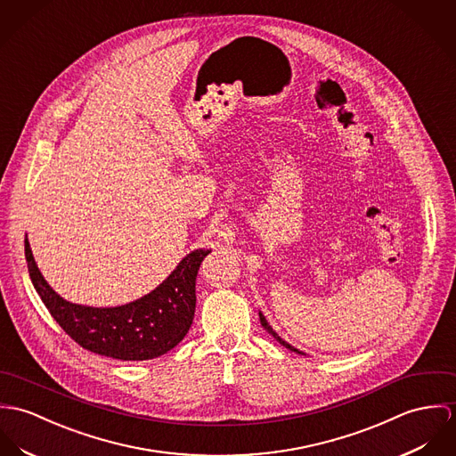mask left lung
<instances>
[{"instance_id": "1", "label": "left lung", "mask_w": 456, "mask_h": 456, "mask_svg": "<svg viewBox=\"0 0 456 456\" xmlns=\"http://www.w3.org/2000/svg\"><path fill=\"white\" fill-rule=\"evenodd\" d=\"M258 318H260V323H262V327H264V329H265V330H267V332H269V334H271V336H273V338H274V339H276V341H278V343H280V345H281V346H285V348H287V350H290V352H294V354H303V352H301V350H297V348H294V346H292V345H289V343H287V341H285V339H281V338H280V336H278V334H276V330H273V327H271V325H269V323H267V320H265V316H264V314H262V313H260V311H258Z\"/></svg>"}]
</instances>
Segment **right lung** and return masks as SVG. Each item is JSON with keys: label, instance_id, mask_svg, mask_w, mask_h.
Wrapping results in <instances>:
<instances>
[{"label": "right lung", "instance_id": "add662e5", "mask_svg": "<svg viewBox=\"0 0 456 456\" xmlns=\"http://www.w3.org/2000/svg\"><path fill=\"white\" fill-rule=\"evenodd\" d=\"M209 252L185 255L159 287L133 303L93 307L69 303L52 290L26 241L31 281L61 329L93 354L127 362L167 354L187 336L196 311V276Z\"/></svg>", "mask_w": 456, "mask_h": 456}]
</instances>
